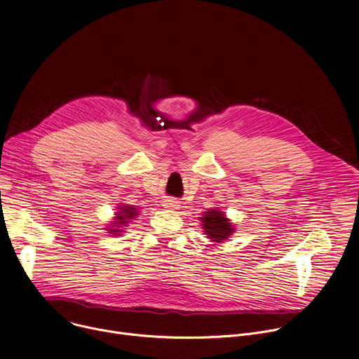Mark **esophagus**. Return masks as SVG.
<instances>
[{"mask_svg":"<svg viewBox=\"0 0 359 359\" xmlns=\"http://www.w3.org/2000/svg\"><path fill=\"white\" fill-rule=\"evenodd\" d=\"M177 201H175V200H166L165 201V206H168V208H176L177 204H176Z\"/></svg>","mask_w":359,"mask_h":359,"instance_id":"1","label":"esophagus"}]
</instances>
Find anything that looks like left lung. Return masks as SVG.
Segmentation results:
<instances>
[{
  "mask_svg": "<svg viewBox=\"0 0 359 359\" xmlns=\"http://www.w3.org/2000/svg\"><path fill=\"white\" fill-rule=\"evenodd\" d=\"M200 220L203 223L201 226L204 234H208V238H210L215 243H223L231 236V233H234L230 220L224 216L223 212H219L217 209L204 212Z\"/></svg>",
  "mask_w": 359,
  "mask_h": 359,
  "instance_id": "8db88e82",
  "label": "left lung"
}]
</instances>
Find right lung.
Listing matches in <instances>:
<instances>
[{
	"label": "right lung",
	"mask_w": 359,
	"mask_h": 359,
	"mask_svg": "<svg viewBox=\"0 0 359 359\" xmlns=\"http://www.w3.org/2000/svg\"><path fill=\"white\" fill-rule=\"evenodd\" d=\"M118 209L119 212H116L115 222H112L114 226L108 227V231L114 236H119V233H122L121 227H126L129 220L137 216V209L135 206H126V204H122V206Z\"/></svg>",
	"instance_id": "1"
}]
</instances>
